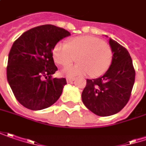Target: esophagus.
<instances>
[{
    "label": "esophagus",
    "instance_id": "34e87169",
    "mask_svg": "<svg viewBox=\"0 0 146 146\" xmlns=\"http://www.w3.org/2000/svg\"><path fill=\"white\" fill-rule=\"evenodd\" d=\"M74 78H66V82L67 83H71L72 81H74Z\"/></svg>",
    "mask_w": 146,
    "mask_h": 146
}]
</instances>
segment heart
I'll use <instances>...</instances> for the list:
<instances>
[{
  "label": "heart",
  "instance_id": "1",
  "mask_svg": "<svg viewBox=\"0 0 146 146\" xmlns=\"http://www.w3.org/2000/svg\"><path fill=\"white\" fill-rule=\"evenodd\" d=\"M111 47L100 38L93 36H79L68 43L59 42L52 49V57L57 64L67 66L75 62L78 64L62 70L66 77L89 74L93 78L101 76L108 70L113 61Z\"/></svg>",
  "mask_w": 146,
  "mask_h": 146
}]
</instances>
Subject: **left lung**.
I'll use <instances>...</instances> for the list:
<instances>
[{"label": "left lung", "mask_w": 146, "mask_h": 146, "mask_svg": "<svg viewBox=\"0 0 146 146\" xmlns=\"http://www.w3.org/2000/svg\"><path fill=\"white\" fill-rule=\"evenodd\" d=\"M109 45L113 53L111 66L101 77L87 79L81 94L85 107L100 117L120 112L127 104L135 82V69L127 50L112 38Z\"/></svg>", "instance_id": "left-lung-1"}]
</instances>
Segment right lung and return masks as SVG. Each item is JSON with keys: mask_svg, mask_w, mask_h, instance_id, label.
I'll return each instance as SVG.
<instances>
[{"mask_svg": "<svg viewBox=\"0 0 146 146\" xmlns=\"http://www.w3.org/2000/svg\"><path fill=\"white\" fill-rule=\"evenodd\" d=\"M70 35L62 28L44 25L26 31L15 41L8 56L6 75L20 104L31 110H42L60 98L66 80L52 78L57 70L52 52L59 41Z\"/></svg>", "mask_w": 146, "mask_h": 146, "instance_id": "1", "label": "right lung"}]
</instances>
